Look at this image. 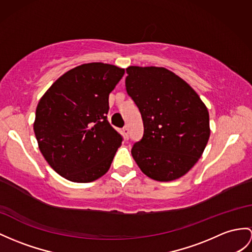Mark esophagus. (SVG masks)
Wrapping results in <instances>:
<instances>
[{"label":"esophagus","mask_w":252,"mask_h":252,"mask_svg":"<svg viewBox=\"0 0 252 252\" xmlns=\"http://www.w3.org/2000/svg\"><path fill=\"white\" fill-rule=\"evenodd\" d=\"M123 133H124L125 138L128 139V137H129V128H128L127 126H125L124 128H123Z\"/></svg>","instance_id":"1"}]
</instances>
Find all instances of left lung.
Masks as SVG:
<instances>
[{"label":"left lung","instance_id":"8db88e82","mask_svg":"<svg viewBox=\"0 0 252 252\" xmlns=\"http://www.w3.org/2000/svg\"><path fill=\"white\" fill-rule=\"evenodd\" d=\"M125 87L143 122L131 154L142 172L159 182L186 174L210 138V115L199 95L163 67L129 66Z\"/></svg>","mask_w":252,"mask_h":252}]
</instances>
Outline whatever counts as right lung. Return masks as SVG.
Instances as JSON below:
<instances>
[{"label": "right lung", "instance_id": "1", "mask_svg": "<svg viewBox=\"0 0 252 252\" xmlns=\"http://www.w3.org/2000/svg\"><path fill=\"white\" fill-rule=\"evenodd\" d=\"M125 70L89 63L55 81L36 108L34 132L42 156L66 180L90 183L105 174L123 137L109 124V94Z\"/></svg>", "mask_w": 252, "mask_h": 252}]
</instances>
